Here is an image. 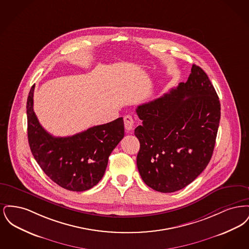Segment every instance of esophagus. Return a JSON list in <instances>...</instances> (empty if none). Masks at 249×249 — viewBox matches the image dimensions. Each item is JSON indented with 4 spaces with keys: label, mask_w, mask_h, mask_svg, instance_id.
I'll use <instances>...</instances> for the list:
<instances>
[{
    "label": "esophagus",
    "mask_w": 249,
    "mask_h": 249,
    "mask_svg": "<svg viewBox=\"0 0 249 249\" xmlns=\"http://www.w3.org/2000/svg\"><path fill=\"white\" fill-rule=\"evenodd\" d=\"M124 126L127 130H131L134 126V120L130 115H127L124 117Z\"/></svg>",
    "instance_id": "34e87169"
}]
</instances>
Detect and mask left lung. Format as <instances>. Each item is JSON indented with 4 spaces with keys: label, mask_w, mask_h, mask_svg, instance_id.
<instances>
[{
    "label": "left lung",
    "mask_w": 249,
    "mask_h": 249,
    "mask_svg": "<svg viewBox=\"0 0 249 249\" xmlns=\"http://www.w3.org/2000/svg\"><path fill=\"white\" fill-rule=\"evenodd\" d=\"M142 121L137 167L151 189L170 193L190 184L208 165L220 120V103L211 81L193 64L186 83L136 109Z\"/></svg>",
    "instance_id": "8db88e82"
}]
</instances>
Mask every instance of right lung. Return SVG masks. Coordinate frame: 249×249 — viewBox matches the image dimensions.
Segmentation results:
<instances>
[{"label": "right lung", "mask_w": 249, "mask_h": 249, "mask_svg": "<svg viewBox=\"0 0 249 249\" xmlns=\"http://www.w3.org/2000/svg\"><path fill=\"white\" fill-rule=\"evenodd\" d=\"M32 87L27 99L28 140L31 151L44 173L59 187L85 191L103 178L108 158L124 137L123 119L91 127L68 137L48 133L34 111Z\"/></svg>", "instance_id": "1"}]
</instances>
